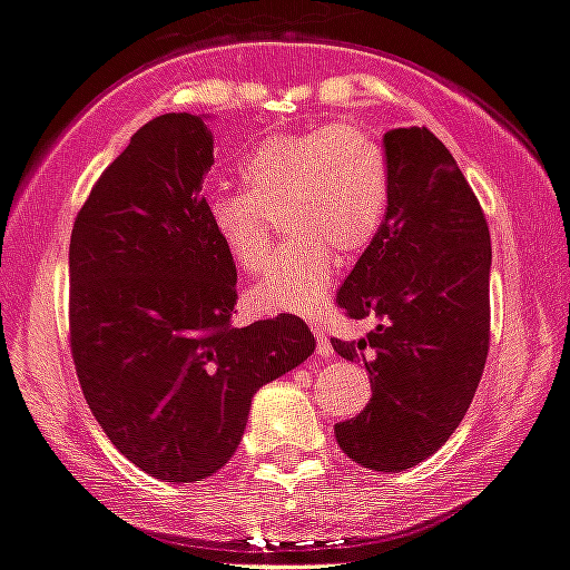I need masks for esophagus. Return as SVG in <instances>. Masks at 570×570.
Segmentation results:
<instances>
[{
    "label": "esophagus",
    "mask_w": 570,
    "mask_h": 570,
    "mask_svg": "<svg viewBox=\"0 0 570 570\" xmlns=\"http://www.w3.org/2000/svg\"><path fill=\"white\" fill-rule=\"evenodd\" d=\"M309 326H313V321H309ZM313 335H315V352H318V357H330L332 346H330V341H326L324 332H321L318 326H313Z\"/></svg>",
    "instance_id": "34e87169"
}]
</instances>
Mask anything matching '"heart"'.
Masks as SVG:
<instances>
[{
  "label": "heart",
  "instance_id": "obj_1",
  "mask_svg": "<svg viewBox=\"0 0 570 570\" xmlns=\"http://www.w3.org/2000/svg\"><path fill=\"white\" fill-rule=\"evenodd\" d=\"M249 190H216L207 218L244 274L266 266L274 218L287 244L249 302L272 313L313 307L335 272L371 246L391 202V166L374 132L352 121L272 135L244 160Z\"/></svg>",
  "mask_w": 570,
  "mask_h": 570
}]
</instances>
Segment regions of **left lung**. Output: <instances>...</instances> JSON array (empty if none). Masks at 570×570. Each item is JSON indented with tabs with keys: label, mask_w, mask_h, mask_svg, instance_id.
Masks as SVG:
<instances>
[{
	"label": "left lung",
	"mask_w": 570,
	"mask_h": 570,
	"mask_svg": "<svg viewBox=\"0 0 570 570\" xmlns=\"http://www.w3.org/2000/svg\"><path fill=\"white\" fill-rule=\"evenodd\" d=\"M385 222L337 291L348 318H380L360 341L371 402L335 424L337 446L371 471H404L435 454L469 413L490 346V233L452 151L426 127L385 132Z\"/></svg>",
	"instance_id": "8db88e82"
}]
</instances>
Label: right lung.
<instances>
[{
  "label": "right lung",
  "instance_id": "right-lung-1",
  "mask_svg": "<svg viewBox=\"0 0 570 570\" xmlns=\"http://www.w3.org/2000/svg\"><path fill=\"white\" fill-rule=\"evenodd\" d=\"M213 135L166 112L129 138L77 213L69 343L112 446L163 482H202L238 449L252 396L313 354L298 315L233 326L238 272L202 194Z\"/></svg>",
  "mask_w": 570,
  "mask_h": 570
}]
</instances>
